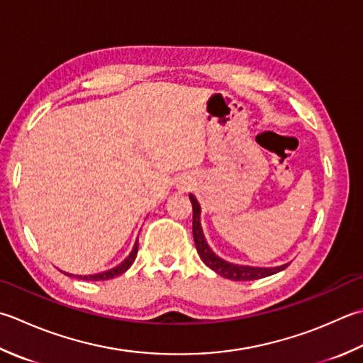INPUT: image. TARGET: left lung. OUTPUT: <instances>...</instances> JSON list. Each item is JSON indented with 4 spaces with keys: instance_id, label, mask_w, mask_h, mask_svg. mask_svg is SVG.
Here are the masks:
<instances>
[{
    "instance_id": "8db88e82",
    "label": "left lung",
    "mask_w": 363,
    "mask_h": 363,
    "mask_svg": "<svg viewBox=\"0 0 363 363\" xmlns=\"http://www.w3.org/2000/svg\"><path fill=\"white\" fill-rule=\"evenodd\" d=\"M191 204H194V239L196 245V252L200 255V258L209 269H212L216 274L225 277L234 281H245V280H258L264 279V277L274 275L277 272L286 269L289 262L275 267H257V266H244V264H234V262L225 261L220 258L218 255L212 252L209 244L206 242L204 233L201 228V206L198 203L196 196L194 194L189 195Z\"/></svg>"
}]
</instances>
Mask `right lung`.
Segmentation results:
<instances>
[{"mask_svg":"<svg viewBox=\"0 0 363 363\" xmlns=\"http://www.w3.org/2000/svg\"><path fill=\"white\" fill-rule=\"evenodd\" d=\"M137 253H138V239L135 240L132 252L127 255V258L123 262H119L118 266L108 269V271H104V272H99V274H92V275H74V274H67V272H64V274L69 275V277H75V279H80V280H88V281L110 280V279H115V277H118L121 274H124L127 269L132 266V262L135 261V258H137Z\"/></svg>","mask_w":363,"mask_h":363,"instance_id":"right-lung-1","label":"right lung"}]
</instances>
